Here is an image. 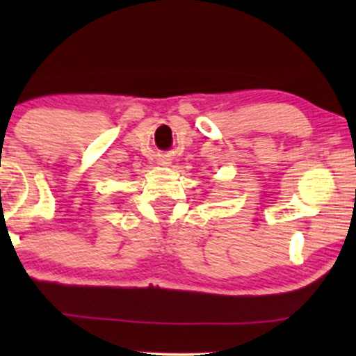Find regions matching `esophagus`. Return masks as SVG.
I'll use <instances>...</instances> for the list:
<instances>
[{
	"instance_id": "obj_1",
	"label": "esophagus",
	"mask_w": 356,
	"mask_h": 356,
	"mask_svg": "<svg viewBox=\"0 0 356 356\" xmlns=\"http://www.w3.org/2000/svg\"><path fill=\"white\" fill-rule=\"evenodd\" d=\"M165 164H169V162H167L165 159H161V165H165Z\"/></svg>"
}]
</instances>
